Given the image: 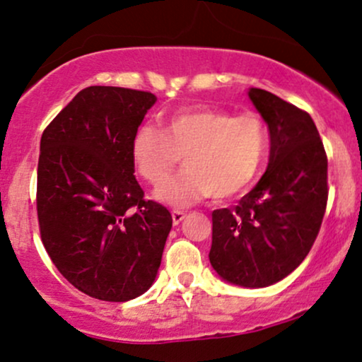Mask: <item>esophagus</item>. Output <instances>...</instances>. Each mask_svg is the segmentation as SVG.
Returning <instances> with one entry per match:
<instances>
[{"mask_svg": "<svg viewBox=\"0 0 362 362\" xmlns=\"http://www.w3.org/2000/svg\"><path fill=\"white\" fill-rule=\"evenodd\" d=\"M185 218V214L180 212V210H173L172 212V221H173V226H178L182 221Z\"/></svg>", "mask_w": 362, "mask_h": 362, "instance_id": "obj_1", "label": "esophagus"}]
</instances>
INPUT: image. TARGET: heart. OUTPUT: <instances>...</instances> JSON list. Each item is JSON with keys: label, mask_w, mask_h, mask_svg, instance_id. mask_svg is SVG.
<instances>
[{"label": "heart", "mask_w": 362, "mask_h": 362, "mask_svg": "<svg viewBox=\"0 0 362 362\" xmlns=\"http://www.w3.org/2000/svg\"><path fill=\"white\" fill-rule=\"evenodd\" d=\"M269 153V130L255 113L189 107L168 113L163 132L141 125L132 139V160L150 185H162L184 155L185 170L158 189L173 207L214 195L235 199L252 187Z\"/></svg>", "instance_id": "1"}]
</instances>
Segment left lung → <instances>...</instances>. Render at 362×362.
<instances>
[{
	"label": "left lung",
	"mask_w": 362,
	"mask_h": 362,
	"mask_svg": "<svg viewBox=\"0 0 362 362\" xmlns=\"http://www.w3.org/2000/svg\"><path fill=\"white\" fill-rule=\"evenodd\" d=\"M249 98L267 123V170L234 209L212 212L210 264L227 282L265 287L294 271L321 228L327 205V155L313 118L271 91Z\"/></svg>",
	"instance_id": "left-lung-1"
}]
</instances>
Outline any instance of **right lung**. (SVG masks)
Masks as SVG:
<instances>
[{"label": "right lung", "instance_id": "1", "mask_svg": "<svg viewBox=\"0 0 362 362\" xmlns=\"http://www.w3.org/2000/svg\"><path fill=\"white\" fill-rule=\"evenodd\" d=\"M150 91L88 86L78 91L40 144V235L71 286L108 303L152 286L172 215L144 197L132 139L155 103Z\"/></svg>", "mask_w": 362, "mask_h": 362}]
</instances>
